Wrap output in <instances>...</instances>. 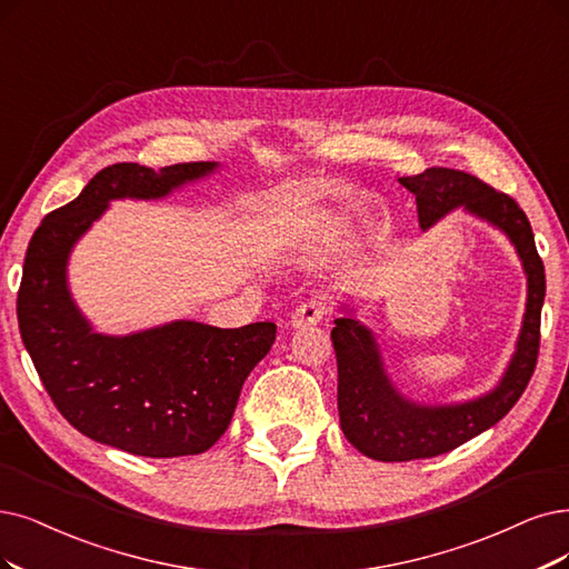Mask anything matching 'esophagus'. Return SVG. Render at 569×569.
<instances>
[{
	"label": "esophagus",
	"mask_w": 569,
	"mask_h": 569,
	"mask_svg": "<svg viewBox=\"0 0 569 569\" xmlns=\"http://www.w3.org/2000/svg\"><path fill=\"white\" fill-rule=\"evenodd\" d=\"M323 317H326V305L321 300H307L296 311H292L290 326L298 328V330L300 328H309V326L321 323Z\"/></svg>",
	"instance_id": "esophagus-1"
}]
</instances>
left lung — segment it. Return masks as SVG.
Segmentation results:
<instances>
[{"label":"left lung","mask_w":569,"mask_h":569,"mask_svg":"<svg viewBox=\"0 0 569 569\" xmlns=\"http://www.w3.org/2000/svg\"><path fill=\"white\" fill-rule=\"evenodd\" d=\"M398 182L415 194L422 231H429L457 208L499 229L518 252L528 279V300L516 351L497 387L469 401L446 406L417 403L398 391L387 375L375 332L353 317L349 305L340 307L345 317L335 319L330 332L338 356L340 427L356 450L377 461L443 455L495 427L518 403L535 372L546 296L543 262L530 220L509 194L455 168H427L425 173L398 178Z\"/></svg>","instance_id":"8db88e82"}]
</instances>
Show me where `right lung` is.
Here are the masks:
<instances>
[{
	"mask_svg": "<svg viewBox=\"0 0 569 569\" xmlns=\"http://www.w3.org/2000/svg\"><path fill=\"white\" fill-rule=\"evenodd\" d=\"M213 171L218 161L159 171L102 168L74 201L41 220L28 246L16 307L20 338L60 415L96 443L154 459L206 452L227 431L246 377L277 340L269 321L243 328L171 321L104 335L72 300V250L112 201L163 199Z\"/></svg>",
	"mask_w": 569,
	"mask_h": 569,
	"instance_id": "obj_1",
	"label": "right lung"
}]
</instances>
